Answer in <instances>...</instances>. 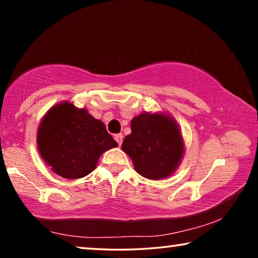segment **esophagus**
I'll list each match as a JSON object with an SVG mask.
<instances>
[{
    "instance_id": "esophagus-1",
    "label": "esophagus",
    "mask_w": 258,
    "mask_h": 258,
    "mask_svg": "<svg viewBox=\"0 0 258 258\" xmlns=\"http://www.w3.org/2000/svg\"><path fill=\"white\" fill-rule=\"evenodd\" d=\"M115 140L116 142L118 143V146H121V142H123V134H116L115 135Z\"/></svg>"
}]
</instances>
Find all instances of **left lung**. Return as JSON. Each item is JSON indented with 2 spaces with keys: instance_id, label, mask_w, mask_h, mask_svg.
Returning <instances> with one entry per match:
<instances>
[{
  "instance_id": "1",
  "label": "left lung",
  "mask_w": 258,
  "mask_h": 258,
  "mask_svg": "<svg viewBox=\"0 0 258 258\" xmlns=\"http://www.w3.org/2000/svg\"><path fill=\"white\" fill-rule=\"evenodd\" d=\"M131 130L121 150L132 159L135 171L155 181L171 176L185 150L177 121L166 112L146 111L131 120Z\"/></svg>"
}]
</instances>
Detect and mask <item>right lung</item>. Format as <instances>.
Instances as JSON below:
<instances>
[{
    "instance_id": "add662e5",
    "label": "right lung",
    "mask_w": 258,
    "mask_h": 258,
    "mask_svg": "<svg viewBox=\"0 0 258 258\" xmlns=\"http://www.w3.org/2000/svg\"><path fill=\"white\" fill-rule=\"evenodd\" d=\"M36 140L45 164L56 175L71 180L89 175L100 156L118 146L101 120L69 101L47 110L38 125Z\"/></svg>"
}]
</instances>
